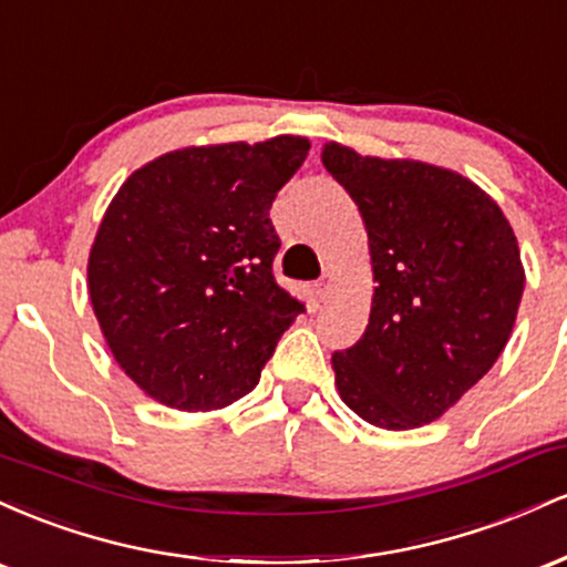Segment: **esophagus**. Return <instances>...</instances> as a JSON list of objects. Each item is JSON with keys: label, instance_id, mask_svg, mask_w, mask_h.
Masks as SVG:
<instances>
[{"label": "esophagus", "instance_id": "esophagus-1", "mask_svg": "<svg viewBox=\"0 0 567 567\" xmlns=\"http://www.w3.org/2000/svg\"><path fill=\"white\" fill-rule=\"evenodd\" d=\"M330 288H333V277H330V275H324V277L320 279V282L315 285V296L320 298V301H324V298H328Z\"/></svg>", "mask_w": 567, "mask_h": 567}]
</instances>
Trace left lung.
Segmentation results:
<instances>
[{
  "label": "left lung",
  "mask_w": 567,
  "mask_h": 567,
  "mask_svg": "<svg viewBox=\"0 0 567 567\" xmlns=\"http://www.w3.org/2000/svg\"><path fill=\"white\" fill-rule=\"evenodd\" d=\"M368 231V328L336 351V389L368 424L405 432L437 421L509 341L525 288L517 237L491 194L419 159L322 146Z\"/></svg>",
  "instance_id": "1"
}]
</instances>
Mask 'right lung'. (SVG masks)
Segmentation results:
<instances>
[{"label": "right lung", "mask_w": 567, "mask_h": 567, "mask_svg": "<svg viewBox=\"0 0 567 567\" xmlns=\"http://www.w3.org/2000/svg\"><path fill=\"white\" fill-rule=\"evenodd\" d=\"M309 148L301 135L175 148L109 202L90 303L116 365L159 405L207 413L252 392L303 311L271 275L269 210Z\"/></svg>", "instance_id": "add662e5"}]
</instances>
